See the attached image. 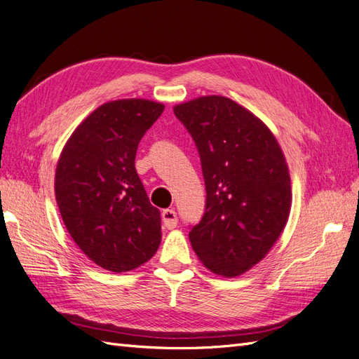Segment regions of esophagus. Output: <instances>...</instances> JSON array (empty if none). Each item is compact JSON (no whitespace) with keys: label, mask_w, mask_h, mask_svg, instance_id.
I'll list each match as a JSON object with an SVG mask.
<instances>
[{"label":"esophagus","mask_w":359,"mask_h":359,"mask_svg":"<svg viewBox=\"0 0 359 359\" xmlns=\"http://www.w3.org/2000/svg\"><path fill=\"white\" fill-rule=\"evenodd\" d=\"M162 222L167 229H174L177 226V214L174 209H163L162 210Z\"/></svg>","instance_id":"34e87169"}]
</instances>
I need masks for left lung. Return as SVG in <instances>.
Returning a JSON list of instances; mask_svg holds the SVG:
<instances>
[{
    "label": "left lung",
    "mask_w": 359,
    "mask_h": 359,
    "mask_svg": "<svg viewBox=\"0 0 359 359\" xmlns=\"http://www.w3.org/2000/svg\"><path fill=\"white\" fill-rule=\"evenodd\" d=\"M172 110L197 145L206 185L191 245L206 269L235 278L267 256L288 222L287 161L270 128L231 98L205 95Z\"/></svg>",
    "instance_id": "obj_1"
}]
</instances>
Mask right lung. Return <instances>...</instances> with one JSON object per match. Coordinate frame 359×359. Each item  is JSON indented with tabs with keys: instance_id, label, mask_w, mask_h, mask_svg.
Returning <instances> with one entry per match:
<instances>
[{
	"instance_id": "obj_1",
	"label": "right lung",
	"mask_w": 359,
	"mask_h": 359,
	"mask_svg": "<svg viewBox=\"0 0 359 359\" xmlns=\"http://www.w3.org/2000/svg\"><path fill=\"white\" fill-rule=\"evenodd\" d=\"M165 106L124 98L101 104L60 153L54 192L74 243L101 269L130 271L161 244V212L135 168L137 144Z\"/></svg>"
}]
</instances>
